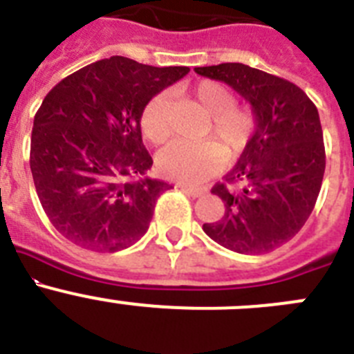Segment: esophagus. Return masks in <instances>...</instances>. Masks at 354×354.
Instances as JSON below:
<instances>
[{
  "label": "esophagus",
  "instance_id": "1",
  "mask_svg": "<svg viewBox=\"0 0 354 354\" xmlns=\"http://www.w3.org/2000/svg\"><path fill=\"white\" fill-rule=\"evenodd\" d=\"M183 192L186 193V195L193 196V198H198V196L205 195V193H207V189H205V187H189V186H183Z\"/></svg>",
  "mask_w": 354,
  "mask_h": 354
}]
</instances>
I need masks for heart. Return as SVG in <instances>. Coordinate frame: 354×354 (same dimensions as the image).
Wrapping results in <instances>:
<instances>
[{
    "label": "heart",
    "mask_w": 354,
    "mask_h": 354,
    "mask_svg": "<svg viewBox=\"0 0 354 354\" xmlns=\"http://www.w3.org/2000/svg\"><path fill=\"white\" fill-rule=\"evenodd\" d=\"M192 99L209 115L211 126L205 136L214 142L198 145L171 143L158 156V168L165 177L180 183H200L214 174L227 158H236L248 145L255 131V115L248 106H237L236 95L220 81H200L192 88ZM140 127L150 143L161 145L168 140V97H152L142 109ZM224 150L221 151V149Z\"/></svg>",
    "instance_id": "b5f03b06"
}]
</instances>
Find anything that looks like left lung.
<instances>
[{
	"instance_id": "1",
	"label": "left lung",
	"mask_w": 354,
	"mask_h": 354,
	"mask_svg": "<svg viewBox=\"0 0 354 354\" xmlns=\"http://www.w3.org/2000/svg\"><path fill=\"white\" fill-rule=\"evenodd\" d=\"M195 72L232 86L257 120L236 167L211 189L225 214L204 223V232L237 253L273 252L301 230L321 192L326 154L317 108L294 83L248 65Z\"/></svg>"
}]
</instances>
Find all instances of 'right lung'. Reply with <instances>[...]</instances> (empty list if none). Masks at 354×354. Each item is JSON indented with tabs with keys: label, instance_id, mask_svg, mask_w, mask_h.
<instances>
[{
	"label": "right lung",
	"instance_id": "obj_1",
	"mask_svg": "<svg viewBox=\"0 0 354 354\" xmlns=\"http://www.w3.org/2000/svg\"><path fill=\"white\" fill-rule=\"evenodd\" d=\"M187 72L111 56L46 95L33 120L30 168L44 212L65 239L113 253L147 232L159 195L171 186L145 177L152 158L140 115Z\"/></svg>",
	"mask_w": 354,
	"mask_h": 354
}]
</instances>
